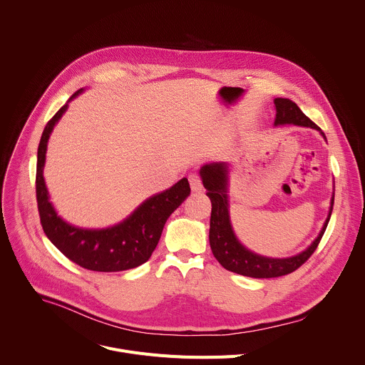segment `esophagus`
Here are the masks:
<instances>
[{
    "label": "esophagus",
    "mask_w": 365,
    "mask_h": 365,
    "mask_svg": "<svg viewBox=\"0 0 365 365\" xmlns=\"http://www.w3.org/2000/svg\"><path fill=\"white\" fill-rule=\"evenodd\" d=\"M189 183H190V187H192V190H202V180H200V178H199V175H196V173H193V175H190L189 176Z\"/></svg>",
    "instance_id": "34e87169"
}]
</instances>
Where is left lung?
I'll use <instances>...</instances> for the list:
<instances>
[{
	"mask_svg": "<svg viewBox=\"0 0 365 365\" xmlns=\"http://www.w3.org/2000/svg\"><path fill=\"white\" fill-rule=\"evenodd\" d=\"M276 121L274 124H296L303 127H310L315 130H321L314 121L307 118L300 108L292 99L287 98H276ZM324 134V133H322ZM200 176L203 186L206 189L207 197L211 199L212 211H211V228H210V244L215 258L220 264L237 274L254 277V279H272L280 277L293 273L302 264H304L310 255L318 248L324 232L328 227L332 205L329 215L325 221V225L318 235V238L312 242V245L289 258H267L257 255L248 251L245 247L240 244L235 238L234 231L231 228L230 215H228V197H227V182H228V166L225 163H214L206 165L200 169Z\"/></svg>",
	"mask_w": 365,
	"mask_h": 365,
	"instance_id": "1",
	"label": "left lung"
}]
</instances>
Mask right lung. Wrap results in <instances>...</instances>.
Masks as SVG:
<instances>
[{
	"label": "right lung",
	"instance_id": "1",
	"mask_svg": "<svg viewBox=\"0 0 365 365\" xmlns=\"http://www.w3.org/2000/svg\"><path fill=\"white\" fill-rule=\"evenodd\" d=\"M82 89L76 91L75 98ZM68 106H63L46 124L38 148L36 170V199L40 224L46 237L75 264L92 272H123L138 267L158 247L163 227L176 207L189 196L186 178L170 189L148 197L121 224L107 230H83L65 222L48 202L43 166L48 135Z\"/></svg>",
	"mask_w": 365,
	"mask_h": 365
}]
</instances>
